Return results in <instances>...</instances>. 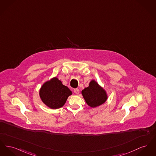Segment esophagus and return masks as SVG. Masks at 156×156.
<instances>
[{"label": "esophagus", "instance_id": "esophagus-1", "mask_svg": "<svg viewBox=\"0 0 156 156\" xmlns=\"http://www.w3.org/2000/svg\"><path fill=\"white\" fill-rule=\"evenodd\" d=\"M73 91L76 94H79V93H80V90H79V89L78 88H76V89H74L73 90Z\"/></svg>", "mask_w": 156, "mask_h": 156}]
</instances>
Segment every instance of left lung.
<instances>
[{
  "label": "left lung",
  "instance_id": "left-lung-1",
  "mask_svg": "<svg viewBox=\"0 0 156 156\" xmlns=\"http://www.w3.org/2000/svg\"><path fill=\"white\" fill-rule=\"evenodd\" d=\"M81 94L87 105L91 108L101 105L108 98L107 91L94 80H92L89 86L82 90Z\"/></svg>",
  "mask_w": 156,
  "mask_h": 156
}]
</instances>
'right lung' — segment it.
<instances>
[{"instance_id": "1", "label": "right lung", "mask_w": 156, "mask_h": 156, "mask_svg": "<svg viewBox=\"0 0 156 156\" xmlns=\"http://www.w3.org/2000/svg\"><path fill=\"white\" fill-rule=\"evenodd\" d=\"M39 94L41 101L46 106L56 110L64 105L68 97L73 92L55 76L43 83Z\"/></svg>"}]
</instances>
